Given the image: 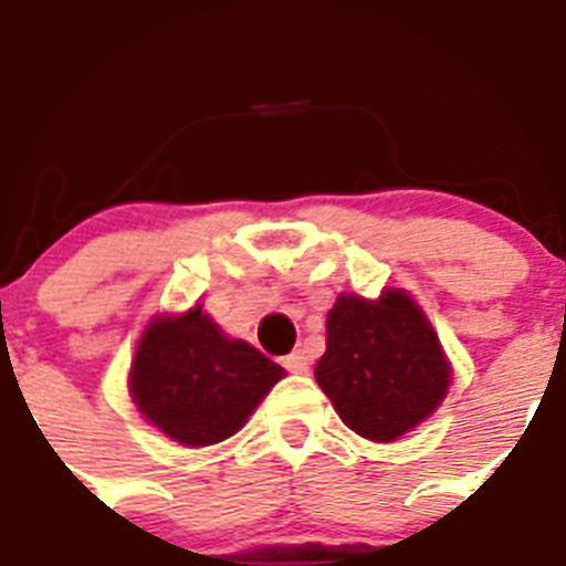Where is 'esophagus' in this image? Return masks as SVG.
Masks as SVG:
<instances>
[{"mask_svg": "<svg viewBox=\"0 0 566 566\" xmlns=\"http://www.w3.org/2000/svg\"><path fill=\"white\" fill-rule=\"evenodd\" d=\"M282 366H284V369H287V371H293V375H304L310 364H307V355H304L302 349H295V353L284 355Z\"/></svg>", "mask_w": 566, "mask_h": 566, "instance_id": "esophagus-1", "label": "esophagus"}]
</instances>
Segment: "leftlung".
Returning a JSON list of instances; mask_svg holds the SVG:
<instances>
[{
    "label": "left lung",
    "mask_w": 566,
    "mask_h": 566,
    "mask_svg": "<svg viewBox=\"0 0 566 566\" xmlns=\"http://www.w3.org/2000/svg\"><path fill=\"white\" fill-rule=\"evenodd\" d=\"M315 380L355 434L391 442L440 406L451 371L420 307L400 290H386L378 302L358 295L335 302Z\"/></svg>",
    "instance_id": "left-lung-1"
}]
</instances>
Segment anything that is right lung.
<instances>
[{"mask_svg": "<svg viewBox=\"0 0 566 566\" xmlns=\"http://www.w3.org/2000/svg\"><path fill=\"white\" fill-rule=\"evenodd\" d=\"M284 369L245 340H231L191 307L151 321L132 364V397L163 434L213 446L242 429Z\"/></svg>", "mask_w": 566, "mask_h": 566, "instance_id": "obj_1", "label": "right lung"}]
</instances>
